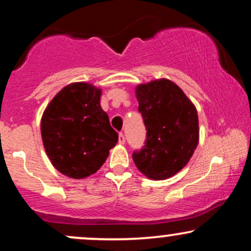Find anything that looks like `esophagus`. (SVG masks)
Returning <instances> with one entry per match:
<instances>
[{"label": "esophagus", "mask_w": 251, "mask_h": 251, "mask_svg": "<svg viewBox=\"0 0 251 251\" xmlns=\"http://www.w3.org/2000/svg\"><path fill=\"white\" fill-rule=\"evenodd\" d=\"M119 144H122V145L125 144V135L123 133H119Z\"/></svg>", "instance_id": "34e87169"}]
</instances>
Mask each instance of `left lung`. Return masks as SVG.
<instances>
[{"mask_svg": "<svg viewBox=\"0 0 251 251\" xmlns=\"http://www.w3.org/2000/svg\"><path fill=\"white\" fill-rule=\"evenodd\" d=\"M146 126V143L133 152L138 170L150 179H168L180 171L200 142L197 109L179 86L157 79L135 87Z\"/></svg>", "mask_w": 251, "mask_h": 251, "instance_id": "obj_1", "label": "left lung"}]
</instances>
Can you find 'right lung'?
<instances>
[{
	"label": "right lung",
	"instance_id": "right-lung-1",
	"mask_svg": "<svg viewBox=\"0 0 251 251\" xmlns=\"http://www.w3.org/2000/svg\"><path fill=\"white\" fill-rule=\"evenodd\" d=\"M101 89L73 82L51 99L41 118L46 153L57 171L74 179L96 174L118 142L100 106Z\"/></svg>",
	"mask_w": 251,
	"mask_h": 251
}]
</instances>
